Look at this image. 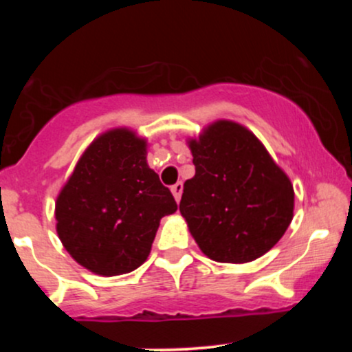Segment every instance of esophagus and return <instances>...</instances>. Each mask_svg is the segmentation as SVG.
<instances>
[{
    "label": "esophagus",
    "mask_w": 352,
    "mask_h": 352,
    "mask_svg": "<svg viewBox=\"0 0 352 352\" xmlns=\"http://www.w3.org/2000/svg\"><path fill=\"white\" fill-rule=\"evenodd\" d=\"M182 192H184V184H182V182H177L175 185H172V193H173V197H175L177 201H180Z\"/></svg>",
    "instance_id": "1"
}]
</instances>
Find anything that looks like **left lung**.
Segmentation results:
<instances>
[{"label":"left lung","instance_id":"left-lung-1","mask_svg":"<svg viewBox=\"0 0 352 352\" xmlns=\"http://www.w3.org/2000/svg\"><path fill=\"white\" fill-rule=\"evenodd\" d=\"M195 175L184 184L180 213L199 248L220 263L263 256L293 220L289 177L245 125L215 120L188 139Z\"/></svg>","mask_w":352,"mask_h":352}]
</instances>
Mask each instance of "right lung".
<instances>
[{
    "mask_svg": "<svg viewBox=\"0 0 352 352\" xmlns=\"http://www.w3.org/2000/svg\"><path fill=\"white\" fill-rule=\"evenodd\" d=\"M177 210L147 164V140L127 127L92 140L56 199L66 252L99 276L131 273L147 260L160 218Z\"/></svg>",
    "mask_w": 352,
    "mask_h": 352,
    "instance_id": "obj_1",
    "label": "right lung"
}]
</instances>
